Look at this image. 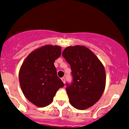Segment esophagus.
Segmentation results:
<instances>
[{
  "mask_svg": "<svg viewBox=\"0 0 129 129\" xmlns=\"http://www.w3.org/2000/svg\"><path fill=\"white\" fill-rule=\"evenodd\" d=\"M61 79H62V81H63V83H66V78H65V77H62V78H61Z\"/></svg>",
  "mask_w": 129,
  "mask_h": 129,
  "instance_id": "34e87169",
  "label": "esophagus"
}]
</instances>
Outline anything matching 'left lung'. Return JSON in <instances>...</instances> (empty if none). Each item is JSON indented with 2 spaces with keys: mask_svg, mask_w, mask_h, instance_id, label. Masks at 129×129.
Segmentation results:
<instances>
[{
  "mask_svg": "<svg viewBox=\"0 0 129 129\" xmlns=\"http://www.w3.org/2000/svg\"><path fill=\"white\" fill-rule=\"evenodd\" d=\"M62 55L71 66L73 80L66 89L71 104L78 110L92 107L100 99L106 84L104 66L84 46L68 47Z\"/></svg>",
  "mask_w": 129,
  "mask_h": 129,
  "instance_id": "left-lung-1",
  "label": "left lung"
}]
</instances>
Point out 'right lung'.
I'll use <instances>...</instances> for the list:
<instances>
[{
    "label": "right lung",
    "mask_w": 129,
    "mask_h": 129,
    "mask_svg": "<svg viewBox=\"0 0 129 129\" xmlns=\"http://www.w3.org/2000/svg\"><path fill=\"white\" fill-rule=\"evenodd\" d=\"M60 55L59 46H43L31 52L20 68L19 79L22 92L37 107L50 104L58 89L64 86L53 63Z\"/></svg>",
    "instance_id": "1"
}]
</instances>
